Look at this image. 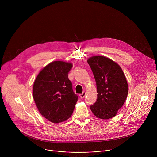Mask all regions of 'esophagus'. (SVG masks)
<instances>
[{"label": "esophagus", "instance_id": "34e87169", "mask_svg": "<svg viewBox=\"0 0 157 157\" xmlns=\"http://www.w3.org/2000/svg\"><path fill=\"white\" fill-rule=\"evenodd\" d=\"M80 98H84L85 97V95H86V92H83L82 94H80Z\"/></svg>", "mask_w": 157, "mask_h": 157}]
</instances>
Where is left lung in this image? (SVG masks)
Instances as JSON below:
<instances>
[{"instance_id": "1", "label": "left lung", "mask_w": 157, "mask_h": 157, "mask_svg": "<svg viewBox=\"0 0 157 157\" xmlns=\"http://www.w3.org/2000/svg\"><path fill=\"white\" fill-rule=\"evenodd\" d=\"M88 63L98 93L90 109L97 118L109 119L116 115L126 101L128 94L126 78L120 67L109 58L96 56L90 58Z\"/></svg>"}]
</instances>
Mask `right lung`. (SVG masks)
Masks as SVG:
<instances>
[{
	"mask_svg": "<svg viewBox=\"0 0 157 157\" xmlns=\"http://www.w3.org/2000/svg\"><path fill=\"white\" fill-rule=\"evenodd\" d=\"M72 67L70 63L53 62L39 72L34 83L33 95L38 110L54 123L68 119L78 100L68 78Z\"/></svg>",
	"mask_w": 157,
	"mask_h": 157,
	"instance_id": "add662e5",
	"label": "right lung"
}]
</instances>
